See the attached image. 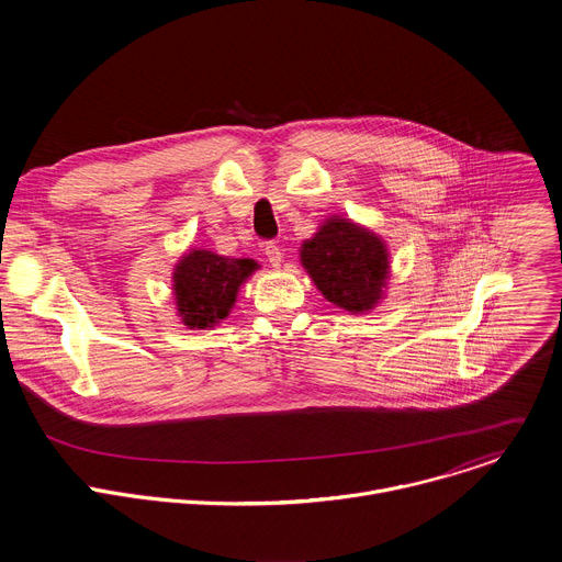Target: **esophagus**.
Masks as SVG:
<instances>
[{
  "mask_svg": "<svg viewBox=\"0 0 562 562\" xmlns=\"http://www.w3.org/2000/svg\"><path fill=\"white\" fill-rule=\"evenodd\" d=\"M265 256H267V260L271 262V267H276V269L282 265V258H284L282 249H280L276 243H269V245H265Z\"/></svg>",
  "mask_w": 562,
  "mask_h": 562,
  "instance_id": "34e87169",
  "label": "esophagus"
}]
</instances>
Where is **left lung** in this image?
<instances>
[{"label": "left lung", "instance_id": "8db88e82", "mask_svg": "<svg viewBox=\"0 0 562 562\" xmlns=\"http://www.w3.org/2000/svg\"><path fill=\"white\" fill-rule=\"evenodd\" d=\"M300 262L327 302L367 313L384 297L389 249L371 228L340 215L327 217L300 247Z\"/></svg>", "mask_w": 562, "mask_h": 562}]
</instances>
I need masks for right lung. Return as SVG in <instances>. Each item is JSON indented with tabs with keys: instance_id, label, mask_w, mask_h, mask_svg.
<instances>
[{
	"instance_id": "add662e5",
	"label": "right lung",
	"mask_w": 562,
	"mask_h": 562,
	"mask_svg": "<svg viewBox=\"0 0 562 562\" xmlns=\"http://www.w3.org/2000/svg\"><path fill=\"white\" fill-rule=\"evenodd\" d=\"M260 265L251 258H226L206 249H189L173 269L178 317L189 329H213L228 317L237 291Z\"/></svg>"
}]
</instances>
